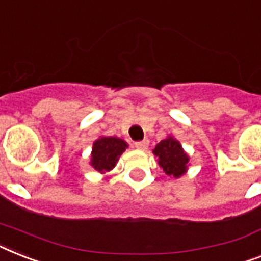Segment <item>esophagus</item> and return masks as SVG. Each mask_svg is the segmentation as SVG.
<instances>
[{
	"label": "esophagus",
	"mask_w": 261,
	"mask_h": 261,
	"mask_svg": "<svg viewBox=\"0 0 261 261\" xmlns=\"http://www.w3.org/2000/svg\"><path fill=\"white\" fill-rule=\"evenodd\" d=\"M135 147L139 150H147V147H149V139H143V141L135 142Z\"/></svg>",
	"instance_id": "obj_1"
}]
</instances>
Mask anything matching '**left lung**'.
<instances>
[{
  "mask_svg": "<svg viewBox=\"0 0 261 261\" xmlns=\"http://www.w3.org/2000/svg\"><path fill=\"white\" fill-rule=\"evenodd\" d=\"M152 154L158 158V165L171 178H179L189 167L190 156L184 150L181 142L173 135L162 139L152 149Z\"/></svg>",
  "mask_w": 261,
  "mask_h": 261,
  "instance_id": "obj_1",
  "label": "left lung"
}]
</instances>
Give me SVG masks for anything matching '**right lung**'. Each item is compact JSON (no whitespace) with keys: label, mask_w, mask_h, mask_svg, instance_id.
I'll return each instance as SVG.
<instances>
[{"label":"right lung","mask_w":261,"mask_h":261,"mask_svg":"<svg viewBox=\"0 0 261 261\" xmlns=\"http://www.w3.org/2000/svg\"><path fill=\"white\" fill-rule=\"evenodd\" d=\"M128 147L127 142L116 137H99L92 145L90 165L100 174H106L116 166L119 156Z\"/></svg>","instance_id":"add662e5"}]
</instances>
